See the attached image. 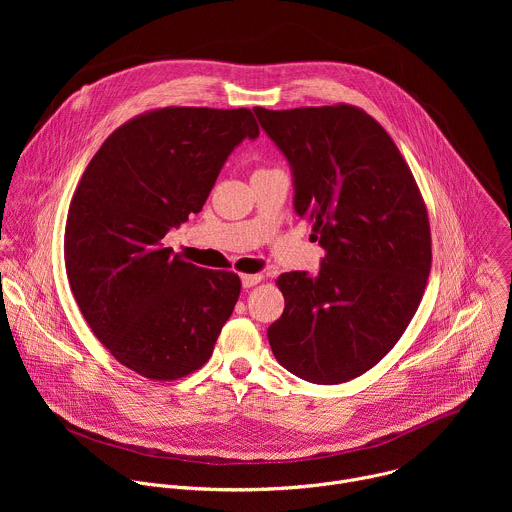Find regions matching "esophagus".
<instances>
[{
    "label": "esophagus",
    "mask_w": 512,
    "mask_h": 512,
    "mask_svg": "<svg viewBox=\"0 0 512 512\" xmlns=\"http://www.w3.org/2000/svg\"><path fill=\"white\" fill-rule=\"evenodd\" d=\"M259 281H261V275H241V283H243V287H245V289H249V287L257 285Z\"/></svg>",
    "instance_id": "1"
}]
</instances>
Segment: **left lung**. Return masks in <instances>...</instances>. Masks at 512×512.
I'll use <instances>...</instances> for the list:
<instances>
[{"label": "left lung", "instance_id": "obj_1", "mask_svg": "<svg viewBox=\"0 0 512 512\" xmlns=\"http://www.w3.org/2000/svg\"><path fill=\"white\" fill-rule=\"evenodd\" d=\"M285 156L294 210L326 251L320 271L277 277L267 330L283 369L316 385L360 377L397 344L431 269L427 210L389 133L350 105L253 109Z\"/></svg>", "mask_w": 512, "mask_h": 512}]
</instances>
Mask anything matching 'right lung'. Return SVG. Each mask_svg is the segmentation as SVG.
<instances>
[{
	"label": "right lung",
	"instance_id": "right-lung-1",
	"mask_svg": "<svg viewBox=\"0 0 512 512\" xmlns=\"http://www.w3.org/2000/svg\"><path fill=\"white\" fill-rule=\"evenodd\" d=\"M257 137L249 109L166 107L121 125L87 166L66 218V275L127 369L174 381L210 358L241 279L182 261L162 239L202 210L233 150Z\"/></svg>",
	"mask_w": 512,
	"mask_h": 512
}]
</instances>
